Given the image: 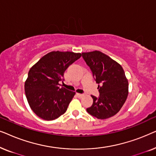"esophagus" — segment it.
I'll list each match as a JSON object with an SVG mask.
<instances>
[{
  "instance_id": "1",
  "label": "esophagus",
  "mask_w": 156,
  "mask_h": 156,
  "mask_svg": "<svg viewBox=\"0 0 156 156\" xmlns=\"http://www.w3.org/2000/svg\"><path fill=\"white\" fill-rule=\"evenodd\" d=\"M76 96H77L78 98H82L84 94H80V93H76Z\"/></svg>"
}]
</instances>
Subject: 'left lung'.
Wrapping results in <instances>:
<instances>
[{
  "label": "left lung",
  "mask_w": 156,
  "mask_h": 156,
  "mask_svg": "<svg viewBox=\"0 0 156 156\" xmlns=\"http://www.w3.org/2000/svg\"><path fill=\"white\" fill-rule=\"evenodd\" d=\"M82 57L90 67L97 84L99 98L91 95L93 104L87 108L91 116L106 119L116 114L129 94V82L124 70L118 62L100 51L83 52Z\"/></svg>",
  "instance_id": "left-lung-1"
}]
</instances>
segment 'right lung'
<instances>
[{"label": "right lung", "instance_id": "add662e5", "mask_svg": "<svg viewBox=\"0 0 156 156\" xmlns=\"http://www.w3.org/2000/svg\"><path fill=\"white\" fill-rule=\"evenodd\" d=\"M82 54L52 51L30 68L25 82L26 98L33 112L44 120L52 121L65 114L75 92L64 87V73Z\"/></svg>", "mask_w": 156, "mask_h": 156}]
</instances>
